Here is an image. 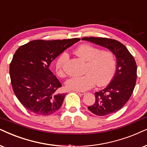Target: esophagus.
Instances as JSON below:
<instances>
[{"instance_id":"1","label":"esophagus","mask_w":147,"mask_h":147,"mask_svg":"<svg viewBox=\"0 0 147 147\" xmlns=\"http://www.w3.org/2000/svg\"><path fill=\"white\" fill-rule=\"evenodd\" d=\"M76 92H77V94H79L80 96H83V95H85V92H81V91H76Z\"/></svg>"}]
</instances>
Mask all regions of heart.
Instances as JSON below:
<instances>
[{"instance_id": "heart-1", "label": "heart", "mask_w": 147, "mask_h": 147, "mask_svg": "<svg viewBox=\"0 0 147 147\" xmlns=\"http://www.w3.org/2000/svg\"><path fill=\"white\" fill-rule=\"evenodd\" d=\"M75 54L85 62V75L70 78L66 82L68 90L85 91L94 87L96 83L102 87L107 85L114 77L117 68L115 53L110 50H102L100 48L89 44H83L74 51ZM69 55L64 52L57 57L55 64V71L60 77L66 75V66Z\"/></svg>"}]
</instances>
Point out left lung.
Returning <instances> with one entry per match:
<instances>
[{
	"label": "left lung",
	"instance_id": "1",
	"mask_svg": "<svg viewBox=\"0 0 147 147\" xmlns=\"http://www.w3.org/2000/svg\"><path fill=\"white\" fill-rule=\"evenodd\" d=\"M82 40L105 47L115 53L117 70L110 84L95 93L96 102L88 107L98 116H105L119 111L132 94L137 78V66L133 55L121 42L101 37H84Z\"/></svg>",
	"mask_w": 147,
	"mask_h": 147
}]
</instances>
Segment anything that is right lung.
I'll return each mask as SVG.
<instances>
[{
  "label": "right lung",
  "mask_w": 147,
  "mask_h": 147,
  "mask_svg": "<svg viewBox=\"0 0 147 147\" xmlns=\"http://www.w3.org/2000/svg\"><path fill=\"white\" fill-rule=\"evenodd\" d=\"M80 40H34L20 46L9 66L13 90L28 111L40 115L54 113L61 107L66 94L57 93L62 87L49 66L60 53Z\"/></svg>",
  "instance_id": "right-lung-1"
}]
</instances>
